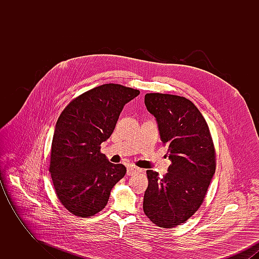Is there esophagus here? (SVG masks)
Segmentation results:
<instances>
[{
	"mask_svg": "<svg viewBox=\"0 0 259 259\" xmlns=\"http://www.w3.org/2000/svg\"><path fill=\"white\" fill-rule=\"evenodd\" d=\"M140 171H141L140 168L131 165V166H129V167L127 168V175H128V176H132V175H134L136 172H140Z\"/></svg>",
	"mask_w": 259,
	"mask_h": 259,
	"instance_id": "1",
	"label": "esophagus"
}]
</instances>
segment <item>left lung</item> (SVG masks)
Here are the masks:
<instances>
[{
  "label": "left lung",
  "mask_w": 259,
  "mask_h": 259,
  "mask_svg": "<svg viewBox=\"0 0 259 259\" xmlns=\"http://www.w3.org/2000/svg\"><path fill=\"white\" fill-rule=\"evenodd\" d=\"M145 104L156 118L172 164L163 179L157 172L147 171L143 208L155 225L172 228L186 222L202 205L215 172V150L208 124L188 99L148 93Z\"/></svg>",
  "instance_id": "obj_1"
}]
</instances>
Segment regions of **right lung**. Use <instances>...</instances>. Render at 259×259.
<instances>
[{"label":"right lung","mask_w":259,"mask_h":259,"mask_svg":"<svg viewBox=\"0 0 259 259\" xmlns=\"http://www.w3.org/2000/svg\"><path fill=\"white\" fill-rule=\"evenodd\" d=\"M140 91L107 83L74 99L62 111L54 130L50 172L55 193L71 213L89 218L104 209L111 189L126 174L101 153L125 104Z\"/></svg>","instance_id":"1"}]
</instances>
